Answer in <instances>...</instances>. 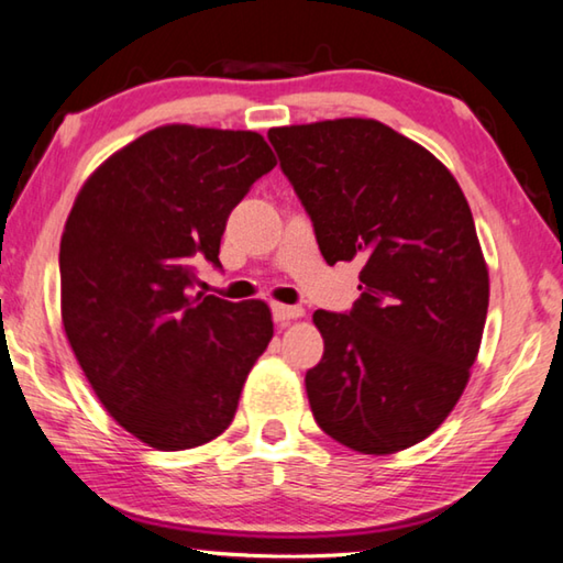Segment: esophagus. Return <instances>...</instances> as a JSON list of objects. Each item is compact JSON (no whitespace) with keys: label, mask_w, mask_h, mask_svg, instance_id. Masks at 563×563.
I'll use <instances>...</instances> for the list:
<instances>
[{"label":"esophagus","mask_w":563,"mask_h":563,"mask_svg":"<svg viewBox=\"0 0 563 563\" xmlns=\"http://www.w3.org/2000/svg\"><path fill=\"white\" fill-rule=\"evenodd\" d=\"M298 318H302L300 305H283V302L273 305V320L278 322V325H285V322L298 320Z\"/></svg>","instance_id":"esophagus-1"}]
</instances>
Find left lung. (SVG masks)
<instances>
[{
  "instance_id": "left-lung-1",
  "label": "left lung",
  "mask_w": 563,
  "mask_h": 563,
  "mask_svg": "<svg viewBox=\"0 0 563 563\" xmlns=\"http://www.w3.org/2000/svg\"><path fill=\"white\" fill-rule=\"evenodd\" d=\"M322 258L362 263L352 310H316L325 352L305 375L320 430L362 454L430 437L482 345L489 273L460 184L375 119L271 129Z\"/></svg>"
}]
</instances>
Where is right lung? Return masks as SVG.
Returning <instances> with one entry per match:
<instances>
[{
	"instance_id": "obj_1",
	"label": "right lung",
	"mask_w": 563,
	"mask_h": 563,
	"mask_svg": "<svg viewBox=\"0 0 563 563\" xmlns=\"http://www.w3.org/2000/svg\"><path fill=\"white\" fill-rule=\"evenodd\" d=\"M275 166L255 131L168 123L93 170L66 218L62 322L107 412L161 452L228 430L273 338L263 300L194 292L233 208Z\"/></svg>"
}]
</instances>
